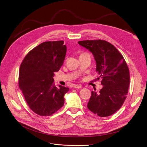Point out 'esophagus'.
Listing matches in <instances>:
<instances>
[{"mask_svg":"<svg viewBox=\"0 0 147 147\" xmlns=\"http://www.w3.org/2000/svg\"><path fill=\"white\" fill-rule=\"evenodd\" d=\"M73 87L74 88H77V89H80V88H82V86L81 85H78V84H74L73 86Z\"/></svg>","mask_w":147,"mask_h":147,"instance_id":"34e87169","label":"esophagus"}]
</instances>
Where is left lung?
I'll use <instances>...</instances> for the list:
<instances>
[{"label": "left lung", "instance_id": "1", "mask_svg": "<svg viewBox=\"0 0 147 147\" xmlns=\"http://www.w3.org/2000/svg\"><path fill=\"white\" fill-rule=\"evenodd\" d=\"M91 52L96 61V71L102 79V88L91 92L87 107L100 117L109 116L121 107L128 93L130 73L126 62L118 50L106 40L78 42Z\"/></svg>", "mask_w": 147, "mask_h": 147}]
</instances>
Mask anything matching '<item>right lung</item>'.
I'll use <instances>...</instances> for the list:
<instances>
[{
  "label": "right lung",
  "mask_w": 147,
  "mask_h": 147,
  "mask_svg": "<svg viewBox=\"0 0 147 147\" xmlns=\"http://www.w3.org/2000/svg\"><path fill=\"white\" fill-rule=\"evenodd\" d=\"M67 47L63 40L38 45L25 57L19 71V87L30 108L40 116H51L63 106L67 87L54 83L55 73L63 64Z\"/></svg>",
  "instance_id": "add662e5"
}]
</instances>
